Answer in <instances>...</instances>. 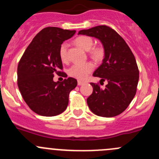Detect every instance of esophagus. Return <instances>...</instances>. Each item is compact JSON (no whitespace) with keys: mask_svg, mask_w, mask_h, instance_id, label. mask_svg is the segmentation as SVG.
<instances>
[{"mask_svg":"<svg viewBox=\"0 0 159 159\" xmlns=\"http://www.w3.org/2000/svg\"><path fill=\"white\" fill-rule=\"evenodd\" d=\"M84 81H78V85H82L83 84H84Z\"/></svg>","mask_w":159,"mask_h":159,"instance_id":"34e87169","label":"esophagus"}]
</instances>
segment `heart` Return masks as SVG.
<instances>
[{
	"label": "heart",
	"instance_id": "obj_1",
	"mask_svg": "<svg viewBox=\"0 0 159 159\" xmlns=\"http://www.w3.org/2000/svg\"><path fill=\"white\" fill-rule=\"evenodd\" d=\"M75 43L78 46L81 48L85 51H89V54L94 60L101 61L105 55L104 48L101 46L91 48L93 46L92 38L89 36H80L75 39ZM59 57L63 62L67 61V44L63 43L60 46L59 48ZM94 69V65L91 62H86V63H77L74 64L68 69V75L70 77L77 78V79L83 80Z\"/></svg>",
	"mask_w": 159,
	"mask_h": 159
}]
</instances>
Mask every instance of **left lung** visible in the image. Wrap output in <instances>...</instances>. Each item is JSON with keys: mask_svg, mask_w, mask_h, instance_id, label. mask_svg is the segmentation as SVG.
Wrapping results in <instances>:
<instances>
[{"mask_svg": "<svg viewBox=\"0 0 159 159\" xmlns=\"http://www.w3.org/2000/svg\"><path fill=\"white\" fill-rule=\"evenodd\" d=\"M78 34L94 37L102 42L105 50L102 64L93 76L107 81L105 89L91 83L93 92L87 98L90 110L101 117L111 118L122 113L134 98L139 79L135 57L125 40L106 25L81 30Z\"/></svg>", "mask_w": 159, "mask_h": 159, "instance_id": "left-lung-1", "label": "left lung"}]
</instances>
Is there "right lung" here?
<instances>
[{
  "instance_id": "1",
  "label": "right lung",
  "mask_w": 159,
  "mask_h": 159,
  "mask_svg": "<svg viewBox=\"0 0 159 159\" xmlns=\"http://www.w3.org/2000/svg\"><path fill=\"white\" fill-rule=\"evenodd\" d=\"M75 30L56 27L44 28L34 38L17 66V85L28 107L38 115L51 117L65 111L70 91L77 80L68 78L61 82L53 81L54 75L67 77L59 57L63 41L71 38Z\"/></svg>"
}]
</instances>
